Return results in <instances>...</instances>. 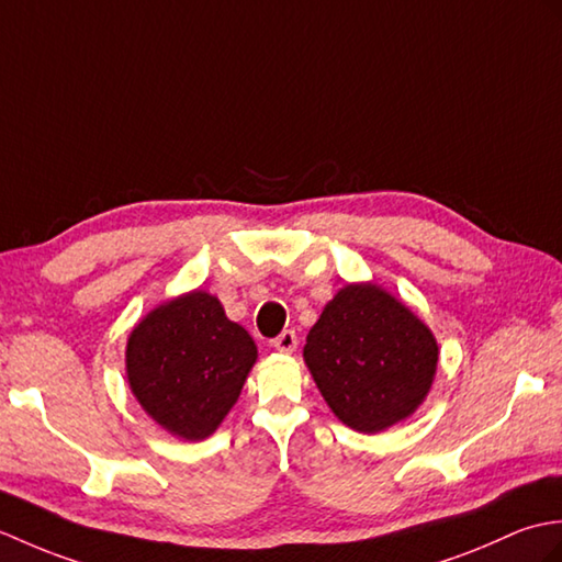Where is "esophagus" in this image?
Returning <instances> with one entry per match:
<instances>
[{"instance_id": "1", "label": "esophagus", "mask_w": 562, "mask_h": 562, "mask_svg": "<svg viewBox=\"0 0 562 562\" xmlns=\"http://www.w3.org/2000/svg\"><path fill=\"white\" fill-rule=\"evenodd\" d=\"M271 346L277 348V351H281V353H293L295 348H297V336H295L293 329H285V331H281L277 336V339L271 341Z\"/></svg>"}]
</instances>
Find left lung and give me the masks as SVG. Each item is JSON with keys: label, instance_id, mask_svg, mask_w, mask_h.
<instances>
[{"label": "left lung", "instance_id": "left-lung-1", "mask_svg": "<svg viewBox=\"0 0 562 562\" xmlns=\"http://www.w3.org/2000/svg\"><path fill=\"white\" fill-rule=\"evenodd\" d=\"M438 356L432 331L378 283L344 285L303 348L324 402L358 432H380L414 414Z\"/></svg>", "mask_w": 562, "mask_h": 562}]
</instances>
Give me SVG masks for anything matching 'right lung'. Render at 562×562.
Listing matches in <instances>:
<instances>
[{
  "label": "right lung",
  "instance_id": "right-lung-1",
  "mask_svg": "<svg viewBox=\"0 0 562 562\" xmlns=\"http://www.w3.org/2000/svg\"><path fill=\"white\" fill-rule=\"evenodd\" d=\"M127 380L160 428L204 440L238 402L257 346L216 295L192 291L151 310L127 339Z\"/></svg>",
  "mask_w": 562,
  "mask_h": 562
}]
</instances>
